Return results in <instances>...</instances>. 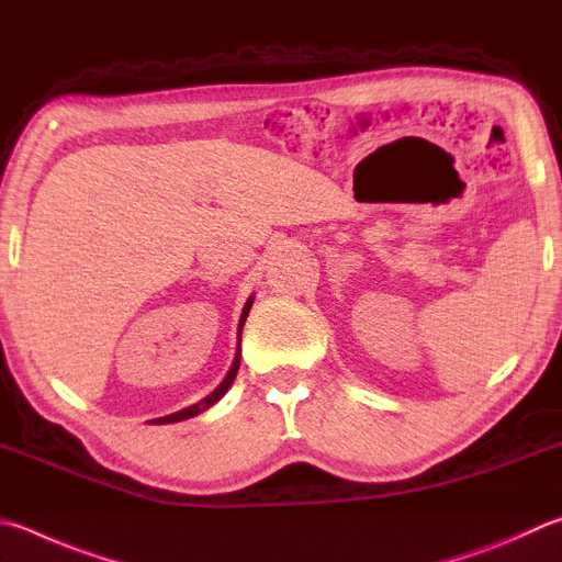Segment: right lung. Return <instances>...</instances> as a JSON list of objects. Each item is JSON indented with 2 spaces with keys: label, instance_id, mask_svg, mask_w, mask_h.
<instances>
[{
  "label": "right lung",
  "instance_id": "right-lung-1",
  "mask_svg": "<svg viewBox=\"0 0 562 562\" xmlns=\"http://www.w3.org/2000/svg\"><path fill=\"white\" fill-rule=\"evenodd\" d=\"M250 307H252V300H248V302H246V310H243V314H240V324H238V326H240V331H243V324H246V316H248ZM238 366H240V353L236 356V361H233V366H231V371H228L226 379H223V383H221V385L216 387V391H213L209 397H203L201 403L191 405V407H183V411H179V413H175V415L159 417V420H155V423H157V425H167V423H181V420H189V417H193V415H199V413L206 411V407H211L213 403L221 401V397L226 395V391H228V387H231L233 379H236V373H238Z\"/></svg>",
  "mask_w": 562,
  "mask_h": 562
}]
</instances>
